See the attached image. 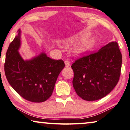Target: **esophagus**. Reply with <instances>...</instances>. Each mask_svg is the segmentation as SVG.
I'll return each mask as SVG.
<instances>
[{"label": "esophagus", "instance_id": "34e87169", "mask_svg": "<svg viewBox=\"0 0 130 130\" xmlns=\"http://www.w3.org/2000/svg\"><path fill=\"white\" fill-rule=\"evenodd\" d=\"M65 64L66 65V67H69V66H70V62H69L68 59L66 60L65 62Z\"/></svg>", "mask_w": 130, "mask_h": 130}]
</instances>
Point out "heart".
Wrapping results in <instances>:
<instances>
[{"mask_svg":"<svg viewBox=\"0 0 130 130\" xmlns=\"http://www.w3.org/2000/svg\"><path fill=\"white\" fill-rule=\"evenodd\" d=\"M89 34V32H84L77 36L68 38L63 42L66 44H72L79 40L82 39L75 46L73 50V53L75 55H80L90 50L96 43L95 38L93 37H88Z\"/></svg>","mask_w":130,"mask_h":130,"instance_id":"b5f03b06","label":"heart"}]
</instances>
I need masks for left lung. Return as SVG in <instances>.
<instances>
[{"mask_svg": "<svg viewBox=\"0 0 130 130\" xmlns=\"http://www.w3.org/2000/svg\"><path fill=\"white\" fill-rule=\"evenodd\" d=\"M121 63L122 55L116 41L76 60L71 67L74 73L73 86L77 95L87 101L107 95L119 82Z\"/></svg>", "mask_w": 130, "mask_h": 130, "instance_id": "1", "label": "left lung"}]
</instances>
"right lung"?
Instances as JSON below:
<instances>
[{"label": "right lung", "mask_w": 130, "mask_h": 130, "mask_svg": "<svg viewBox=\"0 0 130 130\" xmlns=\"http://www.w3.org/2000/svg\"><path fill=\"white\" fill-rule=\"evenodd\" d=\"M21 30L10 44L6 55L5 72L9 84L28 101L45 102L53 93L59 74L65 67L62 60H55L41 53L24 60L19 53Z\"/></svg>", "instance_id": "right-lung-1"}]
</instances>
